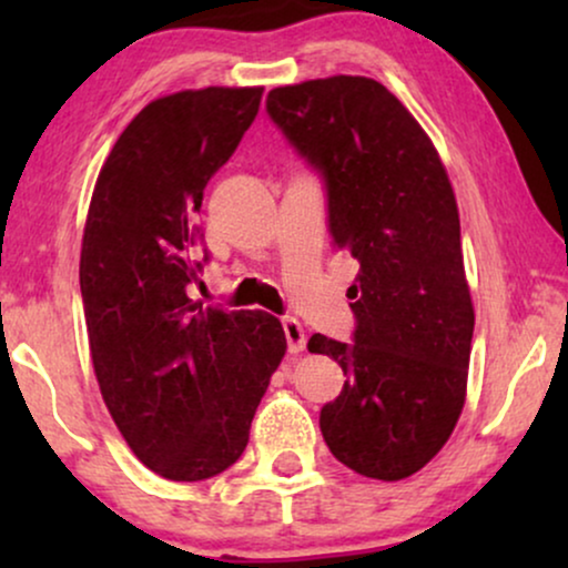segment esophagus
<instances>
[{"mask_svg":"<svg viewBox=\"0 0 568 568\" xmlns=\"http://www.w3.org/2000/svg\"><path fill=\"white\" fill-rule=\"evenodd\" d=\"M282 328H284L286 346H290V352H292V354L305 352V346H307V333H305V328H302V323L297 321V317L286 315L284 321H282Z\"/></svg>","mask_w":568,"mask_h":568,"instance_id":"1","label":"esophagus"}]
</instances>
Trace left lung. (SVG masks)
<instances>
[{
	"instance_id": "left-lung-1",
	"label": "left lung",
	"mask_w": 568,
	"mask_h": 568,
	"mask_svg": "<svg viewBox=\"0 0 568 568\" xmlns=\"http://www.w3.org/2000/svg\"><path fill=\"white\" fill-rule=\"evenodd\" d=\"M266 113L323 178L333 245L359 261L354 341L307 344L346 375L323 439L362 476L408 478L445 447L468 385L476 317L453 185L414 115L367 77L276 88Z\"/></svg>"
}]
</instances>
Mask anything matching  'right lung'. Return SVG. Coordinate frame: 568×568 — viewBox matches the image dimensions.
<instances>
[{"instance_id":"obj_1","label":"right lung","mask_w":568,"mask_h":568,"mask_svg":"<svg viewBox=\"0 0 568 568\" xmlns=\"http://www.w3.org/2000/svg\"><path fill=\"white\" fill-rule=\"evenodd\" d=\"M261 95L206 88L152 100L123 129L92 191L80 258L92 367L123 439L168 480H206L237 463L286 352L274 315L189 297L209 263L196 220L204 189L237 150Z\"/></svg>"}]
</instances>
